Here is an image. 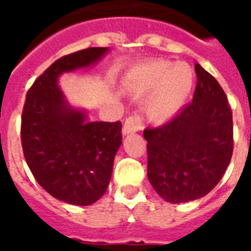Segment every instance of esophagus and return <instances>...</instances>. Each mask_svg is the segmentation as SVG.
<instances>
[{"instance_id":"1","label":"esophagus","mask_w":251,"mask_h":251,"mask_svg":"<svg viewBox=\"0 0 251 251\" xmlns=\"http://www.w3.org/2000/svg\"><path fill=\"white\" fill-rule=\"evenodd\" d=\"M144 129V121H142L141 115L134 114L130 115L129 118H126L125 125H124V134H131Z\"/></svg>"}]
</instances>
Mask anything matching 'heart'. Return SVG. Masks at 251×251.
I'll return each instance as SVG.
<instances>
[{"mask_svg": "<svg viewBox=\"0 0 251 251\" xmlns=\"http://www.w3.org/2000/svg\"><path fill=\"white\" fill-rule=\"evenodd\" d=\"M126 93L145 98L147 114L154 122H167L187 102L195 86V72L187 63L154 59L134 66L122 82Z\"/></svg>", "mask_w": 251, "mask_h": 251, "instance_id": "b5f03b06", "label": "heart"}]
</instances>
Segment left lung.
<instances>
[{
    "instance_id": "8db88e82",
    "label": "left lung",
    "mask_w": 251,
    "mask_h": 251,
    "mask_svg": "<svg viewBox=\"0 0 251 251\" xmlns=\"http://www.w3.org/2000/svg\"><path fill=\"white\" fill-rule=\"evenodd\" d=\"M192 102L174 120L144 130L148 177L169 203L203 198L226 172L232 156V113L221 84L200 64Z\"/></svg>"
}]
</instances>
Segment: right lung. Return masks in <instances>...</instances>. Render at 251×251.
Wrapping results in <instances>:
<instances>
[{
  "label": "right lung",
  "instance_id": "add662e5",
  "mask_svg": "<svg viewBox=\"0 0 251 251\" xmlns=\"http://www.w3.org/2000/svg\"><path fill=\"white\" fill-rule=\"evenodd\" d=\"M109 48L93 47L57 59L26 93L21 115L24 157L37 183L68 204L99 200L111 179L122 144L120 121L90 122L84 110L71 107L57 86L64 72L99 62Z\"/></svg>",
  "mask_w": 251,
  "mask_h": 251
}]
</instances>
